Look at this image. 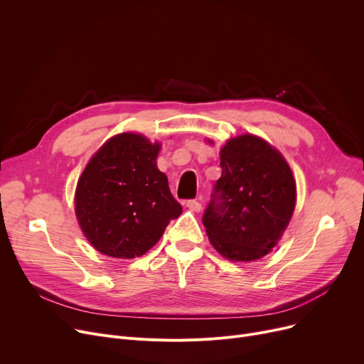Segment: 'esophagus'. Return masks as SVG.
Masks as SVG:
<instances>
[{"mask_svg":"<svg viewBox=\"0 0 364 364\" xmlns=\"http://www.w3.org/2000/svg\"><path fill=\"white\" fill-rule=\"evenodd\" d=\"M186 206H187L188 209H192V211H196V213H199L200 209H202V203H200L199 200H196V199L187 200V202H186Z\"/></svg>","mask_w":364,"mask_h":364,"instance_id":"obj_1","label":"esophagus"}]
</instances>
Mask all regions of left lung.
<instances>
[{
  "label": "left lung",
  "mask_w": 364,
  "mask_h": 364,
  "mask_svg": "<svg viewBox=\"0 0 364 364\" xmlns=\"http://www.w3.org/2000/svg\"><path fill=\"white\" fill-rule=\"evenodd\" d=\"M220 158L221 177L202 218L206 235L227 259H259L277 245L292 218V171L279 150L252 134L228 140Z\"/></svg>",
  "instance_id": "obj_1"
}]
</instances>
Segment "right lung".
I'll use <instances>...</instances> for the list:
<instances>
[{
	"label": "right lung",
	"mask_w": 364,
	"mask_h": 364,
	"mask_svg": "<svg viewBox=\"0 0 364 364\" xmlns=\"http://www.w3.org/2000/svg\"><path fill=\"white\" fill-rule=\"evenodd\" d=\"M159 143L141 134L109 139L78 180L75 214L88 242L113 258L144 255L161 239L181 205L156 166Z\"/></svg>",
	"instance_id": "right-lung-1"
}]
</instances>
